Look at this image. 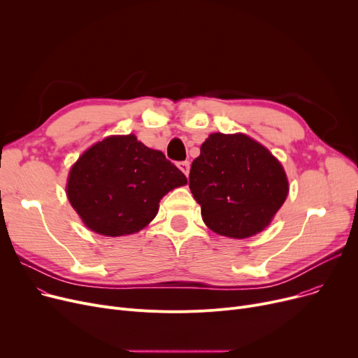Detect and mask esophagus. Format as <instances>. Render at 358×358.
<instances>
[{
    "label": "esophagus",
    "mask_w": 358,
    "mask_h": 358,
    "mask_svg": "<svg viewBox=\"0 0 358 358\" xmlns=\"http://www.w3.org/2000/svg\"><path fill=\"white\" fill-rule=\"evenodd\" d=\"M177 166L181 169V171L189 177V173H190V162L189 161H181V162H178L177 164Z\"/></svg>",
    "instance_id": "obj_1"
}]
</instances>
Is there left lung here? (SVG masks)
<instances>
[{"instance_id":"obj_1","label":"left lung","mask_w":358,"mask_h":358,"mask_svg":"<svg viewBox=\"0 0 358 358\" xmlns=\"http://www.w3.org/2000/svg\"><path fill=\"white\" fill-rule=\"evenodd\" d=\"M189 180L208 228L235 239L266 229L289 193L281 164L267 148L241 134L206 139Z\"/></svg>"}]
</instances>
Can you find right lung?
Instances as JSON below:
<instances>
[{
    "label": "right lung",
    "instance_id": "add662e5",
    "mask_svg": "<svg viewBox=\"0 0 358 358\" xmlns=\"http://www.w3.org/2000/svg\"><path fill=\"white\" fill-rule=\"evenodd\" d=\"M187 182L165 158L136 136H110L91 146L69 171L66 194L91 231L106 236L135 234L158 212L159 200Z\"/></svg>",
    "mask_w": 358,
    "mask_h": 358
}]
</instances>
